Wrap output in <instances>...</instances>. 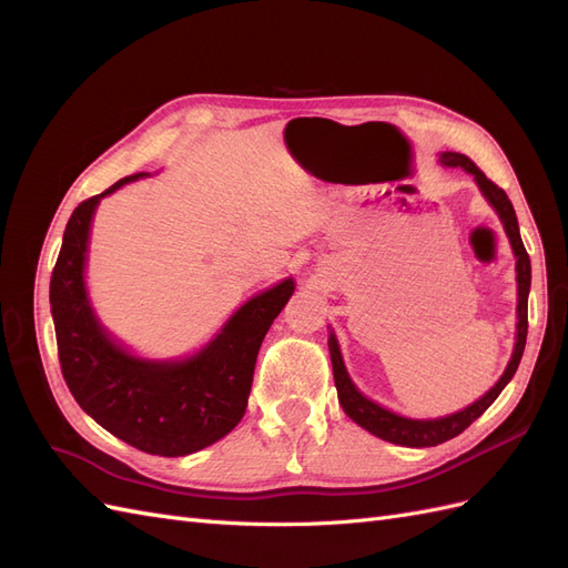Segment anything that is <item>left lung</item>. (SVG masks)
<instances>
[{
    "instance_id": "obj_1",
    "label": "left lung",
    "mask_w": 568,
    "mask_h": 568,
    "mask_svg": "<svg viewBox=\"0 0 568 568\" xmlns=\"http://www.w3.org/2000/svg\"><path fill=\"white\" fill-rule=\"evenodd\" d=\"M440 163L448 168H462L467 170L469 175H474L476 184L484 196L488 199V203L495 209V213L500 215L505 232L509 236V244L514 248V255H517V284H519V305H517V343H514V353L509 365L505 369V374L497 382L484 398L476 400L474 405L464 407L455 415L440 417V419H407L395 415V412L372 403L369 398H365L363 393L355 388V384L351 382V376L346 372V365H343V357L338 351V341L334 336V332H329V353H332V367H334V384L338 390V403L343 407L346 415L359 424L363 428H367L369 434L379 436L388 443L395 445H405V448H434V445H440L445 440H450L455 436H459L464 428H467L471 422H476L484 412L495 403L497 395L503 393V388L509 384V379L517 372L521 355L526 348V334H528V291H530V257L524 248L521 234H519V222H517V213H514V205L507 199V194L497 186L493 180H488L471 159L464 156V153H455V151H445L440 156Z\"/></svg>"
}]
</instances>
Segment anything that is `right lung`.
Masks as SVG:
<instances>
[{"mask_svg":"<svg viewBox=\"0 0 568 568\" xmlns=\"http://www.w3.org/2000/svg\"><path fill=\"white\" fill-rule=\"evenodd\" d=\"M144 175L118 180L73 211L51 272L49 303L61 372L78 405L136 450L182 457L227 436L242 422L257 351L296 284L284 280L246 301L209 346L180 363H153L120 348L94 317L84 288V257L97 203Z\"/></svg>","mask_w":568,"mask_h":568,"instance_id":"add662e5","label":"right lung"}]
</instances>
